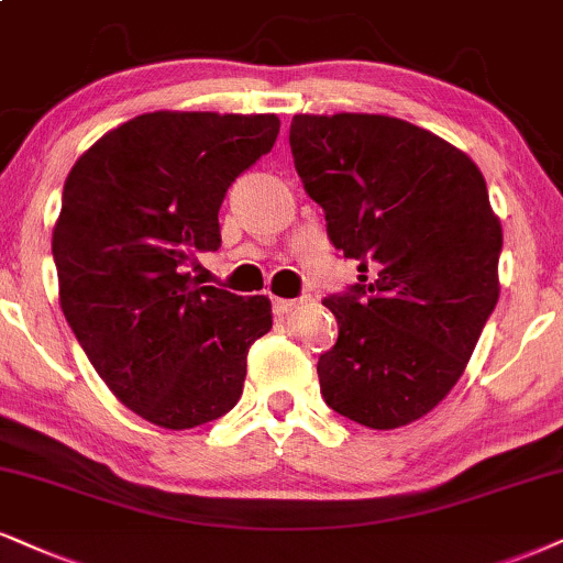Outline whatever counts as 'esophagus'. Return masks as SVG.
Listing matches in <instances>:
<instances>
[{
  "label": "esophagus",
  "mask_w": 563,
  "mask_h": 563,
  "mask_svg": "<svg viewBox=\"0 0 563 563\" xmlns=\"http://www.w3.org/2000/svg\"><path fill=\"white\" fill-rule=\"evenodd\" d=\"M295 308H297L295 300H284V297H274V313H276V316L292 313Z\"/></svg>",
  "instance_id": "obj_1"
}]
</instances>
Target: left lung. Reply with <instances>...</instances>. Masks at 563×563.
Returning a JSON list of instances; mask_svg holds the SVG:
<instances>
[{
    "label": "left lung",
    "mask_w": 563,
    "mask_h": 563,
    "mask_svg": "<svg viewBox=\"0 0 563 563\" xmlns=\"http://www.w3.org/2000/svg\"><path fill=\"white\" fill-rule=\"evenodd\" d=\"M295 169L344 258L325 297L339 339L318 360L334 412L373 430L439 407L462 378L498 292L501 221L464 151L386 114H295Z\"/></svg>",
    "instance_id": "left-lung-1"
}]
</instances>
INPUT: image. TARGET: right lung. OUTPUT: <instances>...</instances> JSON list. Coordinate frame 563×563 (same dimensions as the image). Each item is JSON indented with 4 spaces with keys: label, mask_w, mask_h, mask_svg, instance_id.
I'll use <instances>...</instances> for the list:
<instances>
[{
    "label": "right lung",
    "mask_w": 563,
    "mask_h": 563,
    "mask_svg": "<svg viewBox=\"0 0 563 563\" xmlns=\"http://www.w3.org/2000/svg\"><path fill=\"white\" fill-rule=\"evenodd\" d=\"M276 114L151 112L75 162L52 234L59 305L103 384L143 420L203 426L238 405L266 295L198 287L227 187L274 148Z\"/></svg>",
    "instance_id": "right-lung-1"
}]
</instances>
